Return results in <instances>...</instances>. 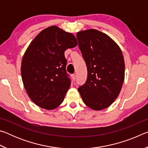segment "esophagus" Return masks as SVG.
I'll list each match as a JSON object with an SVG mask.
<instances>
[{
    "label": "esophagus",
    "instance_id": "1",
    "mask_svg": "<svg viewBox=\"0 0 148 148\" xmlns=\"http://www.w3.org/2000/svg\"><path fill=\"white\" fill-rule=\"evenodd\" d=\"M72 79H73V81H75V80H76V75H75V74H72Z\"/></svg>",
    "mask_w": 148,
    "mask_h": 148
}]
</instances>
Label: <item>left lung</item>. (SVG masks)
Instances as JSON below:
<instances>
[{
	"label": "left lung",
	"mask_w": 148,
	"mask_h": 148,
	"mask_svg": "<svg viewBox=\"0 0 148 148\" xmlns=\"http://www.w3.org/2000/svg\"><path fill=\"white\" fill-rule=\"evenodd\" d=\"M76 36L87 69L86 82L77 90L90 108H106L117 98L124 82L121 50L109 36L98 30L79 31Z\"/></svg>",
	"instance_id": "obj_1"
}]
</instances>
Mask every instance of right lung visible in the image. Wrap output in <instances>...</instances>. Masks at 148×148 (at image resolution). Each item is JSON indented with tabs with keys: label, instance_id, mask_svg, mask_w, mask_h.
Masks as SVG:
<instances>
[{
	"label": "right lung",
	"instance_id": "1",
	"mask_svg": "<svg viewBox=\"0 0 148 148\" xmlns=\"http://www.w3.org/2000/svg\"><path fill=\"white\" fill-rule=\"evenodd\" d=\"M77 44L72 33L51 26L40 32L27 47L21 61L22 81L37 106L53 110L63 101L71 86L64 51Z\"/></svg>",
	"mask_w": 148,
	"mask_h": 148
}]
</instances>
